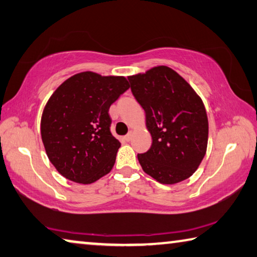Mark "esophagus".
I'll use <instances>...</instances> for the list:
<instances>
[{
	"label": "esophagus",
	"mask_w": 257,
	"mask_h": 257,
	"mask_svg": "<svg viewBox=\"0 0 257 257\" xmlns=\"http://www.w3.org/2000/svg\"><path fill=\"white\" fill-rule=\"evenodd\" d=\"M131 139H132V132H130L128 134H126V136L124 137V140H125L126 142L131 141Z\"/></svg>",
	"instance_id": "34e87169"
}]
</instances>
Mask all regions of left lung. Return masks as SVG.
<instances>
[{
	"label": "left lung",
	"mask_w": 257,
	"mask_h": 257,
	"mask_svg": "<svg viewBox=\"0 0 257 257\" xmlns=\"http://www.w3.org/2000/svg\"><path fill=\"white\" fill-rule=\"evenodd\" d=\"M133 96L146 111L151 148L138 155L143 172L161 184H176L199 168L208 147L209 123L203 101L168 66L128 76Z\"/></svg>",
	"instance_id": "8db88e82"
}]
</instances>
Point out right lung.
I'll return each mask as SVG.
<instances>
[{"label": "right lung", "mask_w": 257, "mask_h": 257, "mask_svg": "<svg viewBox=\"0 0 257 257\" xmlns=\"http://www.w3.org/2000/svg\"><path fill=\"white\" fill-rule=\"evenodd\" d=\"M130 88L124 76L81 72L65 80L44 108L40 133L47 157L62 176L91 184L110 172L120 143L108 111Z\"/></svg>", "instance_id": "1"}]
</instances>
